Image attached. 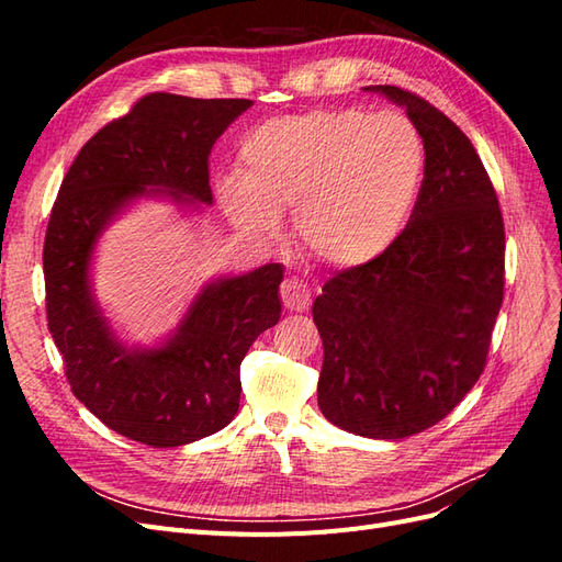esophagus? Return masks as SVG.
<instances>
[{
	"instance_id": "obj_1",
	"label": "esophagus",
	"mask_w": 562,
	"mask_h": 562,
	"mask_svg": "<svg viewBox=\"0 0 562 562\" xmlns=\"http://www.w3.org/2000/svg\"><path fill=\"white\" fill-rule=\"evenodd\" d=\"M281 300H283V307L288 312H304L310 307L312 302V293L307 291V285L297 279H285L281 283Z\"/></svg>"
}]
</instances>
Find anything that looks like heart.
Wrapping results in <instances>:
<instances>
[{
    "mask_svg": "<svg viewBox=\"0 0 562 562\" xmlns=\"http://www.w3.org/2000/svg\"><path fill=\"white\" fill-rule=\"evenodd\" d=\"M424 143L398 112L318 110L267 119L239 143V176L217 182L232 223L271 239L293 211L316 262L361 267L394 244L422 182Z\"/></svg>",
    "mask_w": 562,
    "mask_h": 562,
    "instance_id": "heart-1",
    "label": "heart"
}]
</instances>
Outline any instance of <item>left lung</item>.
Instances as JSON below:
<instances>
[{"mask_svg":"<svg viewBox=\"0 0 562 562\" xmlns=\"http://www.w3.org/2000/svg\"><path fill=\"white\" fill-rule=\"evenodd\" d=\"M366 91L405 108L424 143V180L394 244L314 300L318 407L356 436L405 438L450 415L481 378L504 300V220L452 119L398 87Z\"/></svg>","mask_w":562,"mask_h":562,"instance_id":"1","label":"left lung"}]
</instances>
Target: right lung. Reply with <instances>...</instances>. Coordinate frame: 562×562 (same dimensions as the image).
I'll list each match as a JSON object with an SVG mask.
<instances>
[{"label":"right lung","mask_w":562,"mask_h":562,"mask_svg":"<svg viewBox=\"0 0 562 562\" xmlns=\"http://www.w3.org/2000/svg\"><path fill=\"white\" fill-rule=\"evenodd\" d=\"M250 105L244 98H140L81 147L48 217L46 318L65 378L105 427L151 448L187 446L234 419L244 356L281 318L283 267L269 262L206 283L171 339L128 349L93 297L91 255L100 232L133 199L211 206V149Z\"/></svg>","instance_id":"1"}]
</instances>
